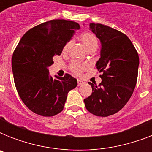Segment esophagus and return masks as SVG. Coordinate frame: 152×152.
<instances>
[{"instance_id": "1", "label": "esophagus", "mask_w": 152, "mask_h": 152, "mask_svg": "<svg viewBox=\"0 0 152 152\" xmlns=\"http://www.w3.org/2000/svg\"><path fill=\"white\" fill-rule=\"evenodd\" d=\"M77 84H78V86H80L82 84H83V82L82 80H77Z\"/></svg>"}]
</instances>
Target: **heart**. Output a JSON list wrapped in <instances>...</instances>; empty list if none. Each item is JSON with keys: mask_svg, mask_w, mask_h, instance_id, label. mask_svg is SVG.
Listing matches in <instances>:
<instances>
[{"mask_svg": "<svg viewBox=\"0 0 152 152\" xmlns=\"http://www.w3.org/2000/svg\"><path fill=\"white\" fill-rule=\"evenodd\" d=\"M80 39L82 42L83 43L86 49L88 50H92V49H96L98 46V39L95 34L91 32H83L80 34ZM72 41L69 40L65 42V44L63 46V52H68L69 48L71 47ZM70 69L76 75H80L83 72V69H85V66L83 64H80L79 62L73 61L70 64Z\"/></svg>", "mask_w": 152, "mask_h": 152, "instance_id": "obj_1", "label": "heart"}]
</instances>
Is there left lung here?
<instances>
[{
    "label": "left lung",
    "mask_w": 152,
    "mask_h": 152,
    "mask_svg": "<svg viewBox=\"0 0 152 152\" xmlns=\"http://www.w3.org/2000/svg\"><path fill=\"white\" fill-rule=\"evenodd\" d=\"M90 30L101 42L96 68L102 82L89 84L91 95L83 100L86 109L99 117L114 114L125 106L137 84L139 55L122 32L100 23H90Z\"/></svg>",
    "instance_id": "8db88e82"
}]
</instances>
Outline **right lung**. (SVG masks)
<instances>
[{"label":"right lung","instance_id":"right-lung-1","mask_svg":"<svg viewBox=\"0 0 152 152\" xmlns=\"http://www.w3.org/2000/svg\"><path fill=\"white\" fill-rule=\"evenodd\" d=\"M80 28L73 21H47L26 32L14 50L12 68L15 88L23 102L34 113L52 117L61 113L69 91L77 86L76 79L69 74L52 78L48 67Z\"/></svg>","mask_w":152,"mask_h":152}]
</instances>
